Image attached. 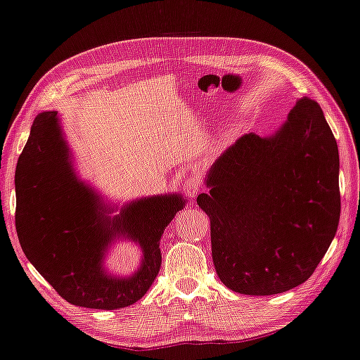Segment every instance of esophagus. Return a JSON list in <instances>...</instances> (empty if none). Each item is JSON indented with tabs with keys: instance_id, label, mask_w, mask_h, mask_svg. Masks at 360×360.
I'll use <instances>...</instances> for the list:
<instances>
[{
	"instance_id": "esophagus-1",
	"label": "esophagus",
	"mask_w": 360,
	"mask_h": 360,
	"mask_svg": "<svg viewBox=\"0 0 360 360\" xmlns=\"http://www.w3.org/2000/svg\"><path fill=\"white\" fill-rule=\"evenodd\" d=\"M200 188H202L200 179L195 177V175H194V177H189V179L185 180V185H183V191H185L188 198L194 199L195 195L200 193Z\"/></svg>"
}]
</instances>
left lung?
Segmentation results:
<instances>
[{"mask_svg":"<svg viewBox=\"0 0 360 360\" xmlns=\"http://www.w3.org/2000/svg\"><path fill=\"white\" fill-rule=\"evenodd\" d=\"M338 165L334 134L307 97L273 136L244 134L216 160L198 203L224 285L266 296L314 274L340 219Z\"/></svg>","mask_w":360,"mask_h":360,"instance_id":"obj_1","label":"left lung"}]
</instances>
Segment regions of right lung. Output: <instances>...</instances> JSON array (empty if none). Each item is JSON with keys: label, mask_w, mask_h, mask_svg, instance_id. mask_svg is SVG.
Listing matches in <instances>:
<instances>
[{"label": "right lung", "mask_w": 360, "mask_h": 360, "mask_svg": "<svg viewBox=\"0 0 360 360\" xmlns=\"http://www.w3.org/2000/svg\"><path fill=\"white\" fill-rule=\"evenodd\" d=\"M69 155L60 136L58 112L39 114L15 171V227L25 255L46 282L73 306L114 310L131 306L147 293L161 266L160 238L185 205L169 194L131 203L112 222L94 214L78 218L59 198L56 174L72 177ZM116 233L140 243L145 262L128 280L104 274V248Z\"/></svg>", "instance_id": "right-lung-1"}]
</instances>
